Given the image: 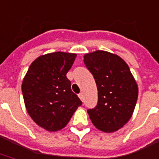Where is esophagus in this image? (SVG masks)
Masks as SVG:
<instances>
[{
	"label": "esophagus",
	"mask_w": 159,
	"mask_h": 159,
	"mask_svg": "<svg viewBox=\"0 0 159 159\" xmlns=\"http://www.w3.org/2000/svg\"><path fill=\"white\" fill-rule=\"evenodd\" d=\"M78 97H79L80 99H81V100H82V101L83 102V100H84V98H83V93H80L79 94H78Z\"/></svg>",
	"instance_id": "1"
}]
</instances>
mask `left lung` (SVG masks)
Returning <instances> with one entry per match:
<instances>
[{"mask_svg":"<svg viewBox=\"0 0 159 159\" xmlns=\"http://www.w3.org/2000/svg\"><path fill=\"white\" fill-rule=\"evenodd\" d=\"M83 61L98 88V104L88 110L92 123L105 133L118 130L132 117L139 95L129 66L118 56L104 51L86 54Z\"/></svg>","mask_w":159,"mask_h":159,"instance_id":"obj_1","label":"left lung"}]
</instances>
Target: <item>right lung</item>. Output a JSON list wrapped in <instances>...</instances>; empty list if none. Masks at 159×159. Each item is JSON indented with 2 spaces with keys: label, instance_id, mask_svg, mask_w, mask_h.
<instances>
[{
  "label": "right lung",
  "instance_id": "obj_1",
  "mask_svg": "<svg viewBox=\"0 0 159 159\" xmlns=\"http://www.w3.org/2000/svg\"><path fill=\"white\" fill-rule=\"evenodd\" d=\"M76 57L77 54L61 52L41 56L24 77L21 91L27 112L46 130L63 128L82 104L66 77Z\"/></svg>",
  "mask_w": 159,
  "mask_h": 159
}]
</instances>
